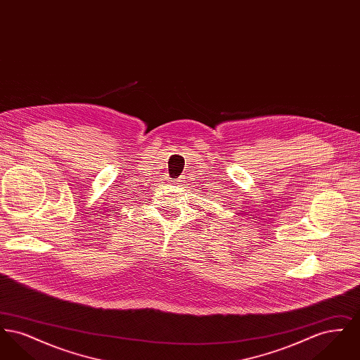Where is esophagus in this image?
<instances>
[{
  "label": "esophagus",
  "mask_w": 360,
  "mask_h": 360,
  "mask_svg": "<svg viewBox=\"0 0 360 360\" xmlns=\"http://www.w3.org/2000/svg\"><path fill=\"white\" fill-rule=\"evenodd\" d=\"M178 182H184V178H179ZM178 186H182V184H178Z\"/></svg>",
  "instance_id": "34e87169"
}]
</instances>
